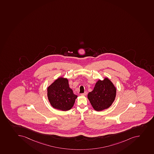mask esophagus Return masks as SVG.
<instances>
[{
    "label": "esophagus",
    "instance_id": "34e87169",
    "mask_svg": "<svg viewBox=\"0 0 154 154\" xmlns=\"http://www.w3.org/2000/svg\"><path fill=\"white\" fill-rule=\"evenodd\" d=\"M81 94L82 95H83V96H85L86 95V92H85L83 94Z\"/></svg>",
    "mask_w": 154,
    "mask_h": 154
}]
</instances>
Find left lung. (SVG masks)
Listing matches in <instances>:
<instances>
[{"label": "left lung", "instance_id": "8db88e82", "mask_svg": "<svg viewBox=\"0 0 154 154\" xmlns=\"http://www.w3.org/2000/svg\"><path fill=\"white\" fill-rule=\"evenodd\" d=\"M116 89L111 81L107 78L103 81L98 80L92 91L89 92L88 98L93 108L100 111L109 108L115 100Z\"/></svg>", "mask_w": 154, "mask_h": 154}]
</instances>
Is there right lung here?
<instances>
[{"label":"right lung","instance_id":"add662e5","mask_svg":"<svg viewBox=\"0 0 154 154\" xmlns=\"http://www.w3.org/2000/svg\"><path fill=\"white\" fill-rule=\"evenodd\" d=\"M47 96L53 108L62 111L69 110L72 107L78 96L73 94L66 78H58L47 88Z\"/></svg>","mask_w":154,"mask_h":154}]
</instances>
